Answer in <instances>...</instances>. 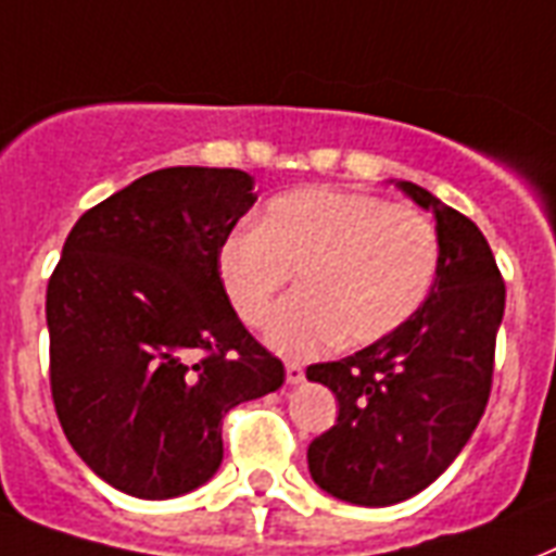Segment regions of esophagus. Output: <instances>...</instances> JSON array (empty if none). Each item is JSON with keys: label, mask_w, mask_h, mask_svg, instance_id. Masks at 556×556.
<instances>
[{"label": "esophagus", "mask_w": 556, "mask_h": 556, "mask_svg": "<svg viewBox=\"0 0 556 556\" xmlns=\"http://www.w3.org/2000/svg\"><path fill=\"white\" fill-rule=\"evenodd\" d=\"M301 380H304V368H301L299 363H287V382H290V386H299Z\"/></svg>", "instance_id": "1"}]
</instances>
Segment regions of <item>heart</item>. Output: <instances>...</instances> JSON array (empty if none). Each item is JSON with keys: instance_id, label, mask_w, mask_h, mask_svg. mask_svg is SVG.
Instances as JSON below:
<instances>
[{"instance_id": "1", "label": "heart", "mask_w": 556, "mask_h": 556, "mask_svg": "<svg viewBox=\"0 0 556 556\" xmlns=\"http://www.w3.org/2000/svg\"><path fill=\"white\" fill-rule=\"evenodd\" d=\"M438 235L424 211L382 197L304 188L266 202L257 229L217 255L231 307L261 325L295 275L301 292L266 325L269 345L313 354L327 342L371 345L415 316L438 275Z\"/></svg>"}]
</instances>
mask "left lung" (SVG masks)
Returning a JSON list of instances; mask_svg holds the SVG:
<instances>
[{"label": "left lung", "mask_w": 556, "mask_h": 556, "mask_svg": "<svg viewBox=\"0 0 556 556\" xmlns=\"http://www.w3.org/2000/svg\"><path fill=\"white\" fill-rule=\"evenodd\" d=\"M397 188L438 223L432 290L394 333L307 368L339 400L337 426L309 443V476L363 507L412 498L458 458L488 406L505 316V281L479 226L420 185Z\"/></svg>", "instance_id": "left-lung-1"}]
</instances>
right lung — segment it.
<instances>
[{"mask_svg": "<svg viewBox=\"0 0 556 556\" xmlns=\"http://www.w3.org/2000/svg\"><path fill=\"white\" fill-rule=\"evenodd\" d=\"M255 200L235 167H162L86 211L63 243L46 292L51 397L72 450L127 496L205 484L229 408L281 389V359L217 273Z\"/></svg>", "mask_w": 556, "mask_h": 556, "instance_id": "1", "label": "right lung"}]
</instances>
